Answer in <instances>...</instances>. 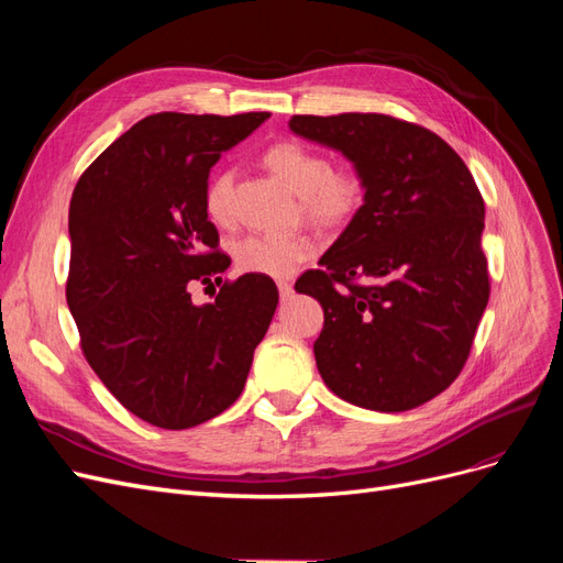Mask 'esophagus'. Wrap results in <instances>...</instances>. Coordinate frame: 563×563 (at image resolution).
<instances>
[{"label": "esophagus", "instance_id": "obj_1", "mask_svg": "<svg viewBox=\"0 0 563 563\" xmlns=\"http://www.w3.org/2000/svg\"><path fill=\"white\" fill-rule=\"evenodd\" d=\"M277 286H279V298H282V300H291V296H294V286L288 284V282H279Z\"/></svg>", "mask_w": 563, "mask_h": 563}]
</instances>
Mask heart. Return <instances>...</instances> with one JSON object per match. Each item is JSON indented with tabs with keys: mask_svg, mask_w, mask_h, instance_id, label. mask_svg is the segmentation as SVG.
<instances>
[{
	"mask_svg": "<svg viewBox=\"0 0 563 563\" xmlns=\"http://www.w3.org/2000/svg\"><path fill=\"white\" fill-rule=\"evenodd\" d=\"M263 162L300 199L302 213L319 225H343L362 209L366 195L362 176L354 168H331V162L308 145L277 143L265 152ZM232 180V172H218L207 187L203 207L213 223H228ZM312 251L308 236L272 234H246L232 246L236 267L263 277L294 275Z\"/></svg>",
	"mask_w": 563,
	"mask_h": 563,
	"instance_id": "obj_1",
	"label": "heart"
}]
</instances>
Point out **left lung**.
Here are the masks:
<instances>
[{
  "label": "left lung",
  "instance_id": "left-lung-1",
  "mask_svg": "<svg viewBox=\"0 0 563 563\" xmlns=\"http://www.w3.org/2000/svg\"><path fill=\"white\" fill-rule=\"evenodd\" d=\"M288 129L340 152L366 187L319 269L296 282L323 308L317 368L354 406L411 411L457 378L486 310L484 199L446 141L401 119L296 114Z\"/></svg>",
  "mask_w": 563,
  "mask_h": 563
}]
</instances>
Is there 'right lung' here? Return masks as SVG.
Returning a JSON list of instances; mask_svg holds the SVG:
<instances>
[{
    "label": "right lung",
    "instance_id": "right-lung-1",
    "mask_svg": "<svg viewBox=\"0 0 563 563\" xmlns=\"http://www.w3.org/2000/svg\"><path fill=\"white\" fill-rule=\"evenodd\" d=\"M269 114L159 112L79 178L70 201L67 308L96 376L133 416L187 430L242 395L279 291L263 275L195 305L190 286L228 269L203 195L211 166Z\"/></svg>",
    "mask_w": 563,
    "mask_h": 563
}]
</instances>
